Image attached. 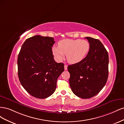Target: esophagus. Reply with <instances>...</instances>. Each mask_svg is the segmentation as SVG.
<instances>
[{"instance_id":"obj_1","label":"esophagus","mask_w":124,"mask_h":124,"mask_svg":"<svg viewBox=\"0 0 124 124\" xmlns=\"http://www.w3.org/2000/svg\"><path fill=\"white\" fill-rule=\"evenodd\" d=\"M67 67H68V66H67V65H65V66H64V69H65V70H67Z\"/></svg>"}]
</instances>
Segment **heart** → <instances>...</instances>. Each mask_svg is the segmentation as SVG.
Returning <instances> with one entry per match:
<instances>
[{"instance_id":"obj_1","label":"heart","mask_w":124,"mask_h":124,"mask_svg":"<svg viewBox=\"0 0 124 124\" xmlns=\"http://www.w3.org/2000/svg\"><path fill=\"white\" fill-rule=\"evenodd\" d=\"M90 50L88 41L80 39H65L59 41L58 46H53L52 52L55 57L61 61L67 55V60L70 63L82 62L86 57Z\"/></svg>"}]
</instances>
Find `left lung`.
Masks as SVG:
<instances>
[{
    "instance_id": "1",
    "label": "left lung",
    "mask_w": 124,
    "mask_h": 124,
    "mask_svg": "<svg viewBox=\"0 0 124 124\" xmlns=\"http://www.w3.org/2000/svg\"><path fill=\"white\" fill-rule=\"evenodd\" d=\"M90 50L82 62L68 66L69 84L75 95L83 99L96 96L106 85L108 78V55L98 39L86 37Z\"/></svg>"
}]
</instances>
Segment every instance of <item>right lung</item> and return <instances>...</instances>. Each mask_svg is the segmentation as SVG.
Segmentation results:
<instances>
[{"label":"right lung","instance_id":"obj_1","mask_svg":"<svg viewBox=\"0 0 124 124\" xmlns=\"http://www.w3.org/2000/svg\"><path fill=\"white\" fill-rule=\"evenodd\" d=\"M54 38L40 35L26 39L17 58L18 76L20 83L30 95L39 99L47 98L56 88L64 64L54 59L52 47Z\"/></svg>","mask_w":124,"mask_h":124}]
</instances>
